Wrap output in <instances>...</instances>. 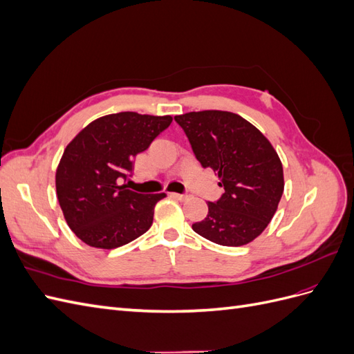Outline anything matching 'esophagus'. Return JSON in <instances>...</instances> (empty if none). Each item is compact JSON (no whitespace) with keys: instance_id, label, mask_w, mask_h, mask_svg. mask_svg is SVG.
Masks as SVG:
<instances>
[{"instance_id":"1","label":"esophagus","mask_w":354,"mask_h":354,"mask_svg":"<svg viewBox=\"0 0 354 354\" xmlns=\"http://www.w3.org/2000/svg\"><path fill=\"white\" fill-rule=\"evenodd\" d=\"M171 196L178 199V201H186L189 198V195H186V194H171Z\"/></svg>"}]
</instances>
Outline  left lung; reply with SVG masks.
Instances as JSON below:
<instances>
[{"mask_svg": "<svg viewBox=\"0 0 354 354\" xmlns=\"http://www.w3.org/2000/svg\"><path fill=\"white\" fill-rule=\"evenodd\" d=\"M196 159L218 174L224 194L192 224L198 234L224 246L250 243L273 218L283 194V168L270 142L242 116L224 111L174 116Z\"/></svg>", "mask_w": 354, "mask_h": 354, "instance_id": "1", "label": "left lung"}]
</instances>
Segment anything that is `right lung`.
<instances>
[{
	"label": "right lung",
	"mask_w": 354,
	"mask_h": 354,
	"mask_svg": "<svg viewBox=\"0 0 354 354\" xmlns=\"http://www.w3.org/2000/svg\"><path fill=\"white\" fill-rule=\"evenodd\" d=\"M171 116L120 112L88 124L66 146L56 171L63 216L77 236L94 248L112 250L152 226L153 208L165 194H137L122 180L133 159L169 127Z\"/></svg>",
	"instance_id": "1"
}]
</instances>
